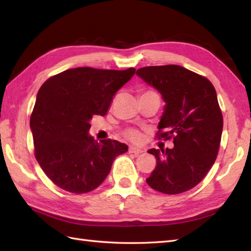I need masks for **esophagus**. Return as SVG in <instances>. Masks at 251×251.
Segmentation results:
<instances>
[{
  "label": "esophagus",
  "mask_w": 251,
  "mask_h": 251,
  "mask_svg": "<svg viewBox=\"0 0 251 251\" xmlns=\"http://www.w3.org/2000/svg\"><path fill=\"white\" fill-rule=\"evenodd\" d=\"M128 152L131 153V154H135V155H139L140 153H142V149H139V148H136V147H129L128 149Z\"/></svg>",
  "instance_id": "34e87169"
}]
</instances>
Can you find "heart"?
Here are the masks:
<instances>
[{
    "mask_svg": "<svg viewBox=\"0 0 251 251\" xmlns=\"http://www.w3.org/2000/svg\"><path fill=\"white\" fill-rule=\"evenodd\" d=\"M125 137L132 142H138L141 140L142 135H141V132L138 131L137 129H127L125 131Z\"/></svg>",
    "mask_w": 251,
    "mask_h": 251,
    "instance_id": "b5f03b06",
    "label": "heart"
}]
</instances>
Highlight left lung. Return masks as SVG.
Here are the masks:
<instances>
[{"label": "left lung", "instance_id": "8db88e82", "mask_svg": "<svg viewBox=\"0 0 251 251\" xmlns=\"http://www.w3.org/2000/svg\"><path fill=\"white\" fill-rule=\"evenodd\" d=\"M136 74L162 95L164 111L158 138H173V149H150L156 168L147 183L165 194H179L199 184L220 147L223 119L214 85L181 66H153Z\"/></svg>", "mask_w": 251, "mask_h": 251}]
</instances>
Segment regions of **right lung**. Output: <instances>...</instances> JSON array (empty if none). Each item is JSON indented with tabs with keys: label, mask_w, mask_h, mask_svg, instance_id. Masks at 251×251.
<instances>
[{
	"label": "right lung",
	"mask_w": 251,
	"mask_h": 251,
	"mask_svg": "<svg viewBox=\"0 0 251 251\" xmlns=\"http://www.w3.org/2000/svg\"><path fill=\"white\" fill-rule=\"evenodd\" d=\"M135 71L69 69L41 86L30 119L35 158L59 188L76 194L95 190L114 158L128 151L116 140L97 142L89 128L92 117L105 115L115 93Z\"/></svg>",
	"instance_id": "obj_1"
}]
</instances>
